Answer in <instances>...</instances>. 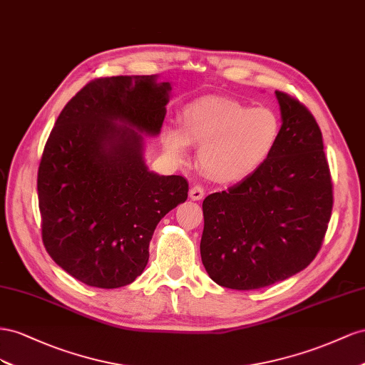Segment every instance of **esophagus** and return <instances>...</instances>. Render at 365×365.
I'll return each mask as SVG.
<instances>
[{
    "label": "esophagus",
    "instance_id": "1",
    "mask_svg": "<svg viewBox=\"0 0 365 365\" xmlns=\"http://www.w3.org/2000/svg\"><path fill=\"white\" fill-rule=\"evenodd\" d=\"M190 197L192 200H202L205 197V191L200 185H194L192 188L190 190Z\"/></svg>",
    "mask_w": 365,
    "mask_h": 365
}]
</instances>
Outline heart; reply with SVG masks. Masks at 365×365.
Listing matches in <instances>:
<instances>
[{
    "mask_svg": "<svg viewBox=\"0 0 365 365\" xmlns=\"http://www.w3.org/2000/svg\"><path fill=\"white\" fill-rule=\"evenodd\" d=\"M279 134L281 122L274 110L205 96L183 110L182 128L166 125L162 139L165 150L177 159L185 158L188 143L200 145V168L218 182L234 183L262 168Z\"/></svg>",
    "mask_w": 365,
    "mask_h": 365,
    "instance_id": "obj_1",
    "label": "heart"
}]
</instances>
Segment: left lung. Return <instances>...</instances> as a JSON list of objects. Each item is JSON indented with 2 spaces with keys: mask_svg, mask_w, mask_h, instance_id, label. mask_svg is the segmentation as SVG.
<instances>
[{
  "mask_svg": "<svg viewBox=\"0 0 365 365\" xmlns=\"http://www.w3.org/2000/svg\"><path fill=\"white\" fill-rule=\"evenodd\" d=\"M281 134L252 175L203 200L202 263L217 284L252 290L306 269L324 240L333 186L322 134L295 98L275 91Z\"/></svg>",
  "mask_w": 365,
  "mask_h": 365,
  "instance_id": "obj_1",
  "label": "left lung"
}]
</instances>
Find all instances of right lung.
<instances>
[{
    "label": "right lung",
    "mask_w": 365,
    "mask_h": 365,
    "mask_svg": "<svg viewBox=\"0 0 365 365\" xmlns=\"http://www.w3.org/2000/svg\"><path fill=\"white\" fill-rule=\"evenodd\" d=\"M170 91L155 75L95 79L68 101L47 139L38 170L43 242L88 286L133 283L155 226L188 199L185 177L159 175L143 160L140 133H160Z\"/></svg>",
    "instance_id": "obj_1"
}]
</instances>
